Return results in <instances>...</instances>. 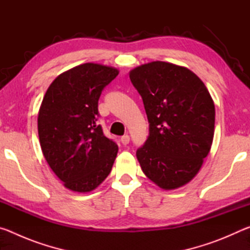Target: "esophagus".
I'll list each match as a JSON object with an SVG mask.
<instances>
[{
  "instance_id": "1",
  "label": "esophagus",
  "mask_w": 250,
  "mask_h": 250,
  "mask_svg": "<svg viewBox=\"0 0 250 250\" xmlns=\"http://www.w3.org/2000/svg\"><path fill=\"white\" fill-rule=\"evenodd\" d=\"M120 140H121V143H122V145H124V146H126V145H128V143L130 142V137H129L128 134H125L124 137H121Z\"/></svg>"
}]
</instances>
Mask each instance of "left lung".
Masks as SVG:
<instances>
[{"instance_id":"1","label":"left lung","mask_w":250,"mask_h":250,"mask_svg":"<svg viewBox=\"0 0 250 250\" xmlns=\"http://www.w3.org/2000/svg\"><path fill=\"white\" fill-rule=\"evenodd\" d=\"M142 97L149 137L137 150L141 168L163 189L188 183L209 153L215 105L204 83L183 66L152 62L130 71Z\"/></svg>"}]
</instances>
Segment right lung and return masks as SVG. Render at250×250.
I'll return each instance as SVG.
<instances>
[{
	"label": "right lung",
	"instance_id": "add662e5",
	"mask_svg": "<svg viewBox=\"0 0 250 250\" xmlns=\"http://www.w3.org/2000/svg\"><path fill=\"white\" fill-rule=\"evenodd\" d=\"M119 70L94 62L76 66L50 83L37 126L48 166L70 191L87 193L103 183L118 153L97 125L98 100Z\"/></svg>",
	"mask_w": 250,
	"mask_h": 250
}]
</instances>
